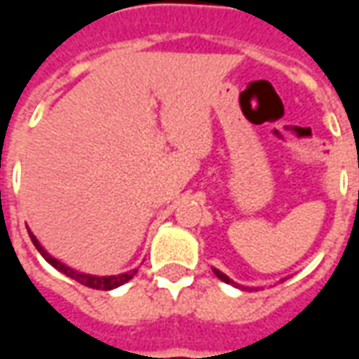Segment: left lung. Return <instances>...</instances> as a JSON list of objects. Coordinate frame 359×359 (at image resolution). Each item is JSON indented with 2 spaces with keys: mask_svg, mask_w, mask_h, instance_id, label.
Masks as SVG:
<instances>
[{
  "mask_svg": "<svg viewBox=\"0 0 359 359\" xmlns=\"http://www.w3.org/2000/svg\"><path fill=\"white\" fill-rule=\"evenodd\" d=\"M213 273H215V275H217V277L221 278V280H223V283H229V285H234V286H236V283H233V280H231V278L226 277L225 273H221V271H217V269H213Z\"/></svg>",
  "mask_w": 359,
  "mask_h": 359,
  "instance_id": "8db88e82",
  "label": "left lung"
}]
</instances>
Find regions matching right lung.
Masks as SVG:
<instances>
[{
    "label": "right lung",
    "mask_w": 359,
    "mask_h": 359,
    "mask_svg": "<svg viewBox=\"0 0 359 359\" xmlns=\"http://www.w3.org/2000/svg\"><path fill=\"white\" fill-rule=\"evenodd\" d=\"M30 238H32V242H34V246L38 248V252L42 254L43 259L48 262V264H51L55 269H59L61 273H65L67 277L74 278L76 283H81V285L88 286V288H95V290H111V288H117V286L125 285L126 280H130V278L136 275V271H128V273H123V275H113V277H94V275H84V273H79V271L71 269V267H67L65 264H61V262H57L55 257H51L46 250L40 246V242L36 241L34 234H30Z\"/></svg>",
    "instance_id": "add662e5"
}]
</instances>
